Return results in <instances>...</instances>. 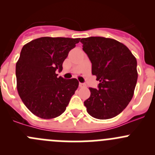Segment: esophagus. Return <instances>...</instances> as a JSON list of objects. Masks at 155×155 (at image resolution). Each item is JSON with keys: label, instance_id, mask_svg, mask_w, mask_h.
<instances>
[{"label": "esophagus", "instance_id": "1", "mask_svg": "<svg viewBox=\"0 0 155 155\" xmlns=\"http://www.w3.org/2000/svg\"><path fill=\"white\" fill-rule=\"evenodd\" d=\"M79 87H86V85L85 83H79Z\"/></svg>", "mask_w": 155, "mask_h": 155}]
</instances>
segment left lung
I'll list each match as a JSON object with an SVG mask.
<instances>
[{
  "label": "left lung",
  "mask_w": 155,
  "mask_h": 155,
  "mask_svg": "<svg viewBox=\"0 0 155 155\" xmlns=\"http://www.w3.org/2000/svg\"><path fill=\"white\" fill-rule=\"evenodd\" d=\"M92 64L98 89L89 87L84 102L87 112L97 119H109L121 113L133 98L138 73L137 59L125 45L114 39L91 37L80 40Z\"/></svg>",
  "instance_id": "8db88e82"
}]
</instances>
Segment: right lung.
I'll list each match as a JSON object with an SVG mask.
<instances>
[{
    "instance_id": "right-lung-1",
    "label": "right lung",
    "mask_w": 155,
    "mask_h": 155,
    "mask_svg": "<svg viewBox=\"0 0 155 155\" xmlns=\"http://www.w3.org/2000/svg\"><path fill=\"white\" fill-rule=\"evenodd\" d=\"M79 38L44 37L21 48L15 66L17 90L26 107L43 119L54 118L66 109L79 86L76 79L58 77L62 64Z\"/></svg>"
}]
</instances>
